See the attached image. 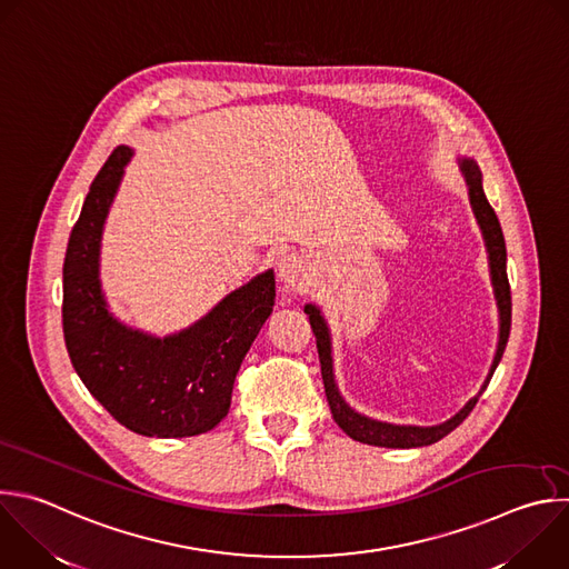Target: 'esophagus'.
<instances>
[{"label": "esophagus", "instance_id": "obj_1", "mask_svg": "<svg viewBox=\"0 0 569 569\" xmlns=\"http://www.w3.org/2000/svg\"><path fill=\"white\" fill-rule=\"evenodd\" d=\"M310 263L299 254H283L279 261V281L288 290H303L310 281Z\"/></svg>", "mask_w": 569, "mask_h": 569}]
</instances>
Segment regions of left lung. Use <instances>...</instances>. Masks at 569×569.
<instances>
[{
    "label": "left lung",
    "instance_id": "left-lung-1",
    "mask_svg": "<svg viewBox=\"0 0 569 569\" xmlns=\"http://www.w3.org/2000/svg\"><path fill=\"white\" fill-rule=\"evenodd\" d=\"M460 169L462 176L467 180L469 187V201L473 208V214L478 219V226L482 230L485 237V246H487V254H489V270H491V283H493V295H496V303H498V315H500V335H498V348L489 368V375L485 385L480 387L478 396H473L451 420L436 425V427H407V425H389V422H380V420H370L357 411H352L337 385H335V372H332V346H330V332L326 326V319L321 317V310L312 303H306L303 312L310 319V328L315 332L317 339V350H319V363H321V377H323V389H326V400L332 413V420L341 427V431L346 436H350L357 442L363 445H372V447H387V449H413V447H427L433 445L438 440H442L445 436H449L458 425H462V420L473 411L478 398L485 393L491 375L505 352L507 339H509V328H511V292H509V279H507V248H505V237L500 230V221L493 212V208L489 206L485 189H482V173L480 167L476 164V160L471 158H460Z\"/></svg>",
    "mask_w": 569,
    "mask_h": 569
}]
</instances>
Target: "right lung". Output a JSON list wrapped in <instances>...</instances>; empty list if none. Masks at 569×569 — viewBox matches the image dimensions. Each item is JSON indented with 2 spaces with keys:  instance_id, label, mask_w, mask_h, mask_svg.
<instances>
[{
  "instance_id": "obj_1",
  "label": "right lung",
  "mask_w": 569,
  "mask_h": 569,
  "mask_svg": "<svg viewBox=\"0 0 569 569\" xmlns=\"http://www.w3.org/2000/svg\"><path fill=\"white\" fill-rule=\"evenodd\" d=\"M131 149H113L91 182L64 257L62 326L89 393L133 433L189 438L230 411L237 372L274 306V272H261L189 328L153 337L120 323L100 288L102 228Z\"/></svg>"
}]
</instances>
